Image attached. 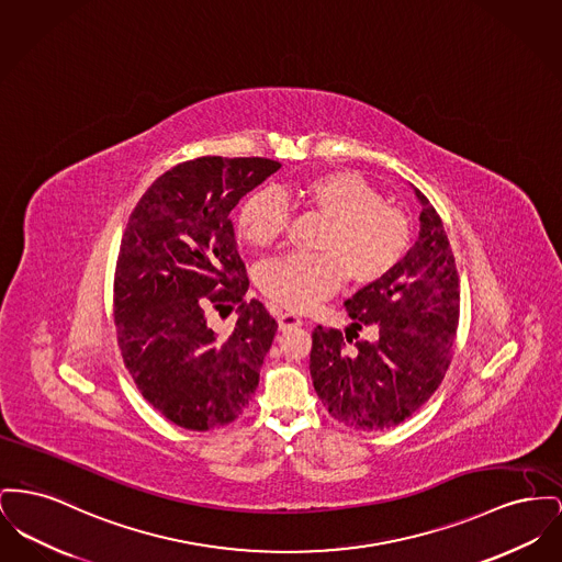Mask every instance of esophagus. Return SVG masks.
Segmentation results:
<instances>
[{
    "instance_id": "esophagus-1",
    "label": "esophagus",
    "mask_w": 562,
    "mask_h": 562,
    "mask_svg": "<svg viewBox=\"0 0 562 562\" xmlns=\"http://www.w3.org/2000/svg\"><path fill=\"white\" fill-rule=\"evenodd\" d=\"M301 325H303V321L295 316V314H291V312H284V314L278 316V327H280V330L295 329V327H301Z\"/></svg>"
}]
</instances>
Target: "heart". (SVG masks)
Returning <instances> with one entry per match:
<instances>
[{
	"label": "heart",
	"mask_w": 562,
	"mask_h": 562,
	"mask_svg": "<svg viewBox=\"0 0 562 562\" xmlns=\"http://www.w3.org/2000/svg\"><path fill=\"white\" fill-rule=\"evenodd\" d=\"M293 198L327 216L314 241L321 252H295L269 261L259 271L267 297L293 312H310L335 295L348 276L371 284L403 261L412 229L407 216L350 169H333L301 180ZM237 233L255 248L276 244L289 225L284 199L269 191L246 199L237 212Z\"/></svg>",
	"instance_id": "obj_1"
}]
</instances>
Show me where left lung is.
Listing matches in <instances>:
<instances>
[{
  "mask_svg": "<svg viewBox=\"0 0 562 562\" xmlns=\"http://www.w3.org/2000/svg\"><path fill=\"white\" fill-rule=\"evenodd\" d=\"M420 235L395 269L346 299L352 329L378 337L352 348L355 330L316 327L310 373L330 416L357 430L393 429L416 414L452 363L461 286L450 239L420 191Z\"/></svg>",
  "mask_w": 562,
  "mask_h": 562,
  "instance_id": "8db88e82",
  "label": "left lung"
}]
</instances>
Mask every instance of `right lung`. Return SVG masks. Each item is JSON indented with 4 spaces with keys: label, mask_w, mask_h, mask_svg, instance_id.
Wrapping results in <instances>:
<instances>
[{
    "label": "right lung",
    "mask_w": 562,
    "mask_h": 562,
    "mask_svg": "<svg viewBox=\"0 0 562 562\" xmlns=\"http://www.w3.org/2000/svg\"><path fill=\"white\" fill-rule=\"evenodd\" d=\"M278 161L199 157L159 176L133 207L114 271V325L142 396L187 430L225 427L244 414L278 323L246 301L248 273L233 207ZM240 316L229 334L206 325L210 308Z\"/></svg>",
    "instance_id": "obj_1"
}]
</instances>
